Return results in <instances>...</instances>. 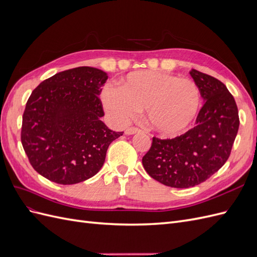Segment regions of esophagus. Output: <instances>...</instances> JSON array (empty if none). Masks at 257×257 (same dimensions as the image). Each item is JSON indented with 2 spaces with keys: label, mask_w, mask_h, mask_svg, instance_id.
<instances>
[{
  "label": "esophagus",
  "mask_w": 257,
  "mask_h": 257,
  "mask_svg": "<svg viewBox=\"0 0 257 257\" xmlns=\"http://www.w3.org/2000/svg\"><path fill=\"white\" fill-rule=\"evenodd\" d=\"M142 130L135 127V126H132V127H127L125 130V134L126 135H132V134H137V133H141Z\"/></svg>",
  "instance_id": "1"
}]
</instances>
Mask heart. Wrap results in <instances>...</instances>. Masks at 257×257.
Returning a JSON list of instances; mask_svg holds the SVG:
<instances>
[{"instance_id": "1", "label": "heart", "mask_w": 257, "mask_h": 257, "mask_svg": "<svg viewBox=\"0 0 257 257\" xmlns=\"http://www.w3.org/2000/svg\"><path fill=\"white\" fill-rule=\"evenodd\" d=\"M105 109L115 120L125 122L146 109L150 126L162 136L183 134L195 122L201 107V93L191 79L159 71L127 74L116 90L102 93Z\"/></svg>"}]
</instances>
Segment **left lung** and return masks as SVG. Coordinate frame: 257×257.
Masks as SVG:
<instances>
[{
  "label": "left lung",
  "instance_id": "1",
  "mask_svg": "<svg viewBox=\"0 0 257 257\" xmlns=\"http://www.w3.org/2000/svg\"><path fill=\"white\" fill-rule=\"evenodd\" d=\"M205 104L196 126L173 139L152 138L143 158L146 172L170 188H191L206 181L228 160L239 128L235 98L226 85L196 69L190 72Z\"/></svg>",
  "mask_w": 257,
  "mask_h": 257
}]
</instances>
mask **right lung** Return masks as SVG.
<instances>
[{"label":"right lung","mask_w":257,"mask_h":257,"mask_svg":"<svg viewBox=\"0 0 257 257\" xmlns=\"http://www.w3.org/2000/svg\"><path fill=\"white\" fill-rule=\"evenodd\" d=\"M108 76L80 66L44 80L22 115L21 144L30 164L59 184L82 182L99 172L109 145L123 132L108 128L98 95Z\"/></svg>","instance_id":"add662e5"}]
</instances>
